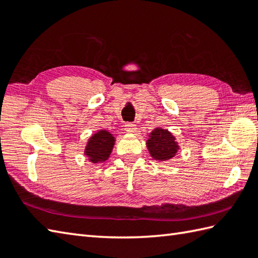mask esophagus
<instances>
[{
	"instance_id": "esophagus-1",
	"label": "esophagus",
	"mask_w": 258,
	"mask_h": 258,
	"mask_svg": "<svg viewBox=\"0 0 258 258\" xmlns=\"http://www.w3.org/2000/svg\"><path fill=\"white\" fill-rule=\"evenodd\" d=\"M125 128L128 133H134L136 131V125L134 123H126Z\"/></svg>"
}]
</instances>
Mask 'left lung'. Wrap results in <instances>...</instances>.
Masks as SVG:
<instances>
[{
  "mask_svg": "<svg viewBox=\"0 0 258 258\" xmlns=\"http://www.w3.org/2000/svg\"><path fill=\"white\" fill-rule=\"evenodd\" d=\"M147 149L153 158L158 161H167L177 153L178 145L174 136L167 130L157 127L150 134L146 142Z\"/></svg>",
  "mask_w": 258,
  "mask_h": 258,
  "instance_id": "8db88e82",
  "label": "left lung"
}]
</instances>
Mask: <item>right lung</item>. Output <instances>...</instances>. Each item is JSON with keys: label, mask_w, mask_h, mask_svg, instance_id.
I'll list each match as a JSON object with an SVG mask.
<instances>
[{"label": "right lung", "mask_w": 258, "mask_h": 258, "mask_svg": "<svg viewBox=\"0 0 258 258\" xmlns=\"http://www.w3.org/2000/svg\"><path fill=\"white\" fill-rule=\"evenodd\" d=\"M114 138L107 131H98L90 139L85 147V155L90 157L93 163L104 162L109 157L114 146Z\"/></svg>", "instance_id": "right-lung-1"}]
</instances>
